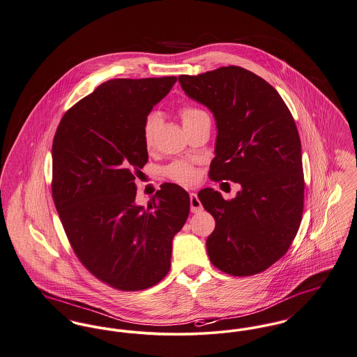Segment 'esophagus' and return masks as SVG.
<instances>
[{"label": "esophagus", "instance_id": "obj_1", "mask_svg": "<svg viewBox=\"0 0 357 357\" xmlns=\"http://www.w3.org/2000/svg\"><path fill=\"white\" fill-rule=\"evenodd\" d=\"M190 211L192 213H200V211H203V206H202V203H200V200H199V197H197V195L195 193V192H190Z\"/></svg>", "mask_w": 357, "mask_h": 357}]
</instances>
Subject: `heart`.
Instances as JSON below:
<instances>
[{"mask_svg": "<svg viewBox=\"0 0 357 357\" xmlns=\"http://www.w3.org/2000/svg\"><path fill=\"white\" fill-rule=\"evenodd\" d=\"M202 115H206L202 109L199 108H195V107H183L180 109V116L183 119L184 126L190 123L192 120L202 116ZM158 124H160V118L157 114H150L147 115V118L144 119L143 123L142 135L143 142L144 146L147 149L153 147L154 141H155V135H157V130H158ZM165 174L167 177H169L172 181L174 183H178L181 185H192L197 181L199 178V174L196 172V169L187 164V162H183V161H174L172 162L169 167L165 169Z\"/></svg>", "mask_w": 357, "mask_h": 357, "instance_id": "obj_1", "label": "heart"}]
</instances>
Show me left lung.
Returning <instances> with one entry per match:
<instances>
[{
	"mask_svg": "<svg viewBox=\"0 0 357 357\" xmlns=\"http://www.w3.org/2000/svg\"><path fill=\"white\" fill-rule=\"evenodd\" d=\"M178 81L216 120L210 178L242 187L231 200L213 188L197 195L215 219L208 257L227 275H257L284 256L302 220L305 177L295 120L278 91L243 68L184 74Z\"/></svg>",
	"mask_w": 357,
	"mask_h": 357,
	"instance_id": "obj_1",
	"label": "left lung"
}]
</instances>
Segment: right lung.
<instances>
[{"label": "right lung", "mask_w": 357, "mask_h": 357, "mask_svg": "<svg viewBox=\"0 0 357 357\" xmlns=\"http://www.w3.org/2000/svg\"><path fill=\"white\" fill-rule=\"evenodd\" d=\"M177 77L116 78L68 109L52 142L51 190L73 252L100 282L120 291L160 283L172 239L190 214V195L161 184L147 208L135 177L147 162L144 119Z\"/></svg>", "instance_id": "obj_1"}]
</instances>
